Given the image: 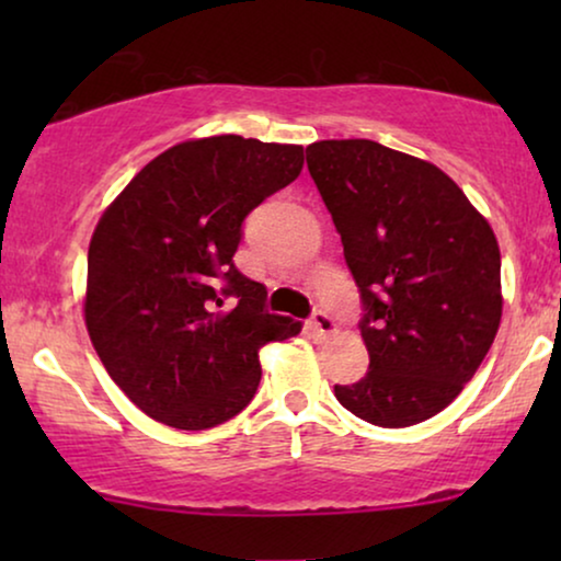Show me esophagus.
Segmentation results:
<instances>
[{
	"mask_svg": "<svg viewBox=\"0 0 561 561\" xmlns=\"http://www.w3.org/2000/svg\"><path fill=\"white\" fill-rule=\"evenodd\" d=\"M309 324H311V329H313V332H317L319 336H332V334H336L334 319L329 317L327 311H321V309L313 311V317H311Z\"/></svg>",
	"mask_w": 561,
	"mask_h": 561,
	"instance_id": "obj_1",
	"label": "esophagus"
}]
</instances>
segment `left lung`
Returning a JSON list of instances; mask_svg holds the SVG:
<instances>
[{
	"label": "left lung",
	"instance_id": "1",
	"mask_svg": "<svg viewBox=\"0 0 561 561\" xmlns=\"http://www.w3.org/2000/svg\"><path fill=\"white\" fill-rule=\"evenodd\" d=\"M363 301L370 367L334 386L367 424L401 428L455 401L501 324V250L439 168L373 140L306 148Z\"/></svg>",
	"mask_w": 561,
	"mask_h": 561
}]
</instances>
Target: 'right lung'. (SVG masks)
<instances>
[{
    "mask_svg": "<svg viewBox=\"0 0 561 561\" xmlns=\"http://www.w3.org/2000/svg\"><path fill=\"white\" fill-rule=\"evenodd\" d=\"M301 145L204 137L150 160L89 244L87 329L110 378L160 424L202 432L260 386L263 344L301 332L234 265L248 214L298 179ZM225 297L233 309L219 312Z\"/></svg>",
    "mask_w": 561,
    "mask_h": 561,
    "instance_id": "add662e5",
    "label": "right lung"
}]
</instances>
